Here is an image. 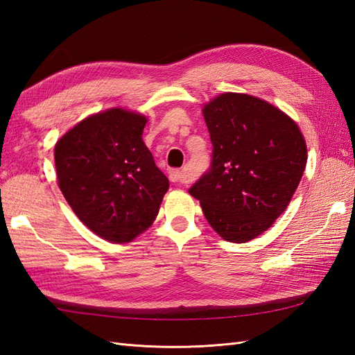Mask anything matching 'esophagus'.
Returning a JSON list of instances; mask_svg holds the SVG:
<instances>
[{
	"label": "esophagus",
	"instance_id": "1",
	"mask_svg": "<svg viewBox=\"0 0 355 355\" xmlns=\"http://www.w3.org/2000/svg\"><path fill=\"white\" fill-rule=\"evenodd\" d=\"M168 179L173 182V184H187L188 178L184 173V170H178V168H171L168 171Z\"/></svg>",
	"mask_w": 355,
	"mask_h": 355
}]
</instances>
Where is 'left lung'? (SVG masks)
Instances as JSON below:
<instances>
[{"label":"left lung","mask_w":355,"mask_h":355,"mask_svg":"<svg viewBox=\"0 0 355 355\" xmlns=\"http://www.w3.org/2000/svg\"><path fill=\"white\" fill-rule=\"evenodd\" d=\"M211 166L189 194L223 240L247 243L287 209L306 166L297 124L277 106L245 93H222L202 106Z\"/></svg>","instance_id":"obj_1"}]
</instances>
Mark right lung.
<instances>
[{
  "label": "right lung",
  "mask_w": 355,
  "mask_h": 355,
  "mask_svg": "<svg viewBox=\"0 0 355 355\" xmlns=\"http://www.w3.org/2000/svg\"><path fill=\"white\" fill-rule=\"evenodd\" d=\"M146 123L142 114L111 108L84 118L55 146L63 197L106 241L128 243L146 231L168 189L142 139Z\"/></svg>",
  "instance_id": "1"
}]
</instances>
